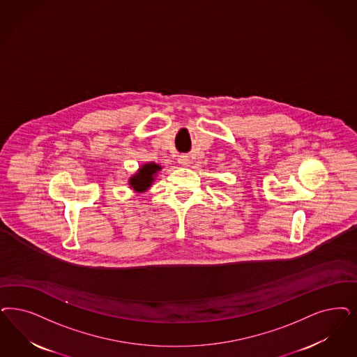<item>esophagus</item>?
I'll return each mask as SVG.
<instances>
[{"label":"esophagus","mask_w":357,"mask_h":357,"mask_svg":"<svg viewBox=\"0 0 357 357\" xmlns=\"http://www.w3.org/2000/svg\"><path fill=\"white\" fill-rule=\"evenodd\" d=\"M178 163H179V165H182V166H188V163H190V157H188V155H185V154H181V155H179V158H178Z\"/></svg>","instance_id":"1"}]
</instances>
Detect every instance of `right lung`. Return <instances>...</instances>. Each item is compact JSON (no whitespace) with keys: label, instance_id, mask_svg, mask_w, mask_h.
<instances>
[{"label":"right lung","instance_id":"right-lung-1","mask_svg":"<svg viewBox=\"0 0 357 357\" xmlns=\"http://www.w3.org/2000/svg\"><path fill=\"white\" fill-rule=\"evenodd\" d=\"M158 170H160V166L155 163H148V165L142 166L139 169V172H137L135 176L130 179V185L138 192L148 190V187H150L151 182L154 181V178H153L154 174Z\"/></svg>","mask_w":357,"mask_h":357}]
</instances>
